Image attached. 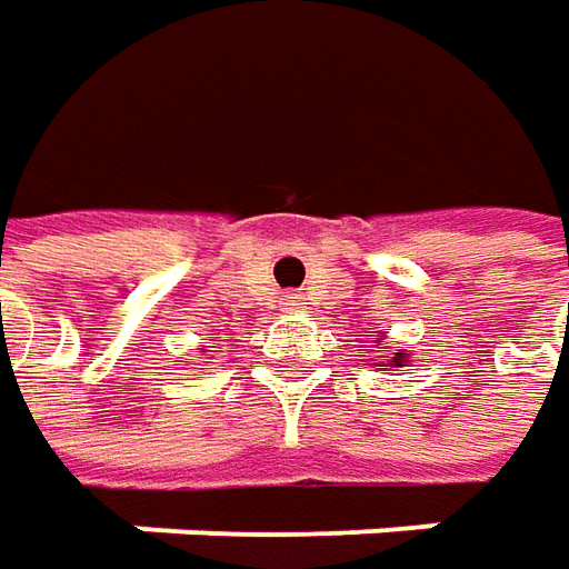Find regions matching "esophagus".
<instances>
[{"mask_svg": "<svg viewBox=\"0 0 569 569\" xmlns=\"http://www.w3.org/2000/svg\"><path fill=\"white\" fill-rule=\"evenodd\" d=\"M281 303H284V310H300V297L297 295H284L281 297Z\"/></svg>", "mask_w": 569, "mask_h": 569, "instance_id": "obj_1", "label": "esophagus"}]
</instances>
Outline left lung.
Masks as SVG:
<instances>
[{
    "label": "left lung",
    "mask_w": 569,
    "mask_h": 569,
    "mask_svg": "<svg viewBox=\"0 0 569 569\" xmlns=\"http://www.w3.org/2000/svg\"><path fill=\"white\" fill-rule=\"evenodd\" d=\"M408 363V358H405V351H396V358L389 361V367H405ZM377 367H386V363H377Z\"/></svg>",
    "instance_id": "left-lung-1"
}]
</instances>
